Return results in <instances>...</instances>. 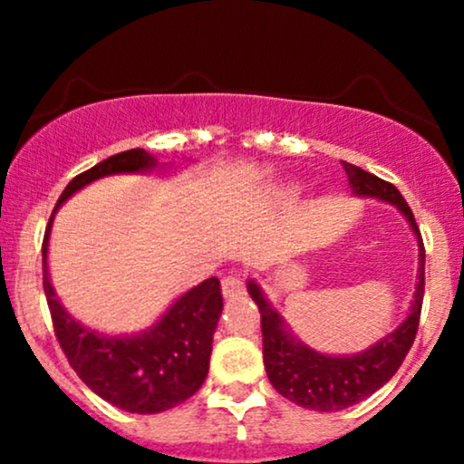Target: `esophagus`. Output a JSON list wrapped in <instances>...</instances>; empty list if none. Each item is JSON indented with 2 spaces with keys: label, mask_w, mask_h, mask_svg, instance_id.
Listing matches in <instances>:
<instances>
[{
  "label": "esophagus",
  "mask_w": 464,
  "mask_h": 464,
  "mask_svg": "<svg viewBox=\"0 0 464 464\" xmlns=\"http://www.w3.org/2000/svg\"><path fill=\"white\" fill-rule=\"evenodd\" d=\"M222 295H225L227 301H237L246 296V287H244V281L239 279V275H227L222 279Z\"/></svg>",
  "instance_id": "1"
}]
</instances>
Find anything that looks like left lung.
<instances>
[{"mask_svg": "<svg viewBox=\"0 0 464 464\" xmlns=\"http://www.w3.org/2000/svg\"><path fill=\"white\" fill-rule=\"evenodd\" d=\"M343 168L347 172L353 194L375 196L380 200L392 202L408 218L410 227L419 239V284L410 316L395 332L358 355L335 358V355L318 353V351L305 347L301 340H296L285 329L284 318L264 299L259 285L248 281L250 296L257 303L259 314H262L264 366L270 384L279 395L290 399L296 406L318 410V412H335V410L355 406L395 375L412 347L414 335H417L425 290L423 237H420L417 220H414L412 209L408 207L401 191L388 180L364 172L358 165L343 161Z\"/></svg>", "mask_w": 464, "mask_h": 464, "instance_id": "left-lung-1", "label": "left lung"}]
</instances>
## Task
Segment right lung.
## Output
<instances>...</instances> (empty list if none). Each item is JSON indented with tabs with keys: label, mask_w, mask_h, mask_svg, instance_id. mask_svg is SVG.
Segmentation results:
<instances>
[{
	"label": "right lung",
	"mask_w": 464,
	"mask_h": 464,
	"mask_svg": "<svg viewBox=\"0 0 464 464\" xmlns=\"http://www.w3.org/2000/svg\"><path fill=\"white\" fill-rule=\"evenodd\" d=\"M157 163L141 148L104 159L69 180L54 211L73 191L95 179L120 172H141ZM44 236V290L58 344L80 380L104 401L137 414H154L189 399L209 372L211 343L222 312L220 281L216 276L191 287L163 314L154 327L132 338H111L73 321L56 299L47 275V239Z\"/></svg>",
	"instance_id": "add662e5"
}]
</instances>
